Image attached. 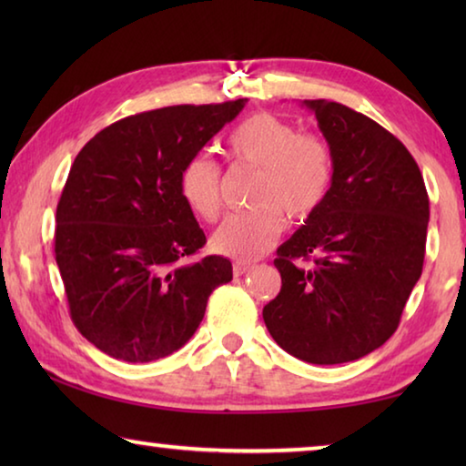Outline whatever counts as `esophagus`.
Here are the masks:
<instances>
[{
	"label": "esophagus",
	"mask_w": 466,
	"mask_h": 466,
	"mask_svg": "<svg viewBox=\"0 0 466 466\" xmlns=\"http://www.w3.org/2000/svg\"><path fill=\"white\" fill-rule=\"evenodd\" d=\"M232 269H234V275H236V278H240V275L248 273V271L252 269V265H250V263H247V261H236Z\"/></svg>",
	"instance_id": "esophagus-1"
}]
</instances>
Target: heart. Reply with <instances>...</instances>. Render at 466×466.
<instances>
[{
  "mask_svg": "<svg viewBox=\"0 0 466 466\" xmlns=\"http://www.w3.org/2000/svg\"><path fill=\"white\" fill-rule=\"evenodd\" d=\"M234 160L258 168L252 187L255 208L228 216L211 236L219 255L252 261L279 238L289 218L304 219L327 199L333 183V154L325 139L298 133L294 125L271 113H257L236 125L228 137ZM222 175L209 156L188 160L178 175V193L187 208L205 222H214L222 208Z\"/></svg>",
  "mask_w": 466,
  "mask_h": 466,
  "instance_id": "b5f03b06",
  "label": "heart"
}]
</instances>
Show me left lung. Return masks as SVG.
Returning a JSON list of instances; mask_svg holds the SVG:
<instances>
[{
  "label": "left lung",
  "instance_id": "1",
  "mask_svg": "<svg viewBox=\"0 0 466 466\" xmlns=\"http://www.w3.org/2000/svg\"><path fill=\"white\" fill-rule=\"evenodd\" d=\"M333 154L320 208L278 248L281 291L263 309L281 350L333 366L389 341L421 278L430 199L409 149L366 115L302 100ZM317 254L310 270L296 258Z\"/></svg>",
  "mask_w": 466,
  "mask_h": 466
}]
</instances>
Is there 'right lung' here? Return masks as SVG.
Wrapping results in <instances>:
<instances>
[{
	"instance_id": "obj_1",
	"label": "right lung",
	"mask_w": 466,
	"mask_h": 466,
	"mask_svg": "<svg viewBox=\"0 0 466 466\" xmlns=\"http://www.w3.org/2000/svg\"><path fill=\"white\" fill-rule=\"evenodd\" d=\"M247 105L167 106L121 119L76 156L57 205L55 258L77 330L106 356L154 361L180 350L232 263H188L205 234L178 175Z\"/></svg>"
}]
</instances>
